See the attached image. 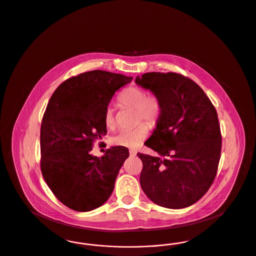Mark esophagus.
Masks as SVG:
<instances>
[{
	"label": "esophagus",
	"mask_w": 256,
	"mask_h": 256,
	"mask_svg": "<svg viewBox=\"0 0 256 256\" xmlns=\"http://www.w3.org/2000/svg\"><path fill=\"white\" fill-rule=\"evenodd\" d=\"M136 154H137V152L135 150H130V156H136Z\"/></svg>",
	"instance_id": "1"
}]
</instances>
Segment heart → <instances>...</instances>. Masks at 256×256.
Segmentation results:
<instances>
[{"instance_id": "b5f03b06", "label": "heart", "mask_w": 256, "mask_h": 256, "mask_svg": "<svg viewBox=\"0 0 256 256\" xmlns=\"http://www.w3.org/2000/svg\"><path fill=\"white\" fill-rule=\"evenodd\" d=\"M118 102L122 108L135 110L137 124L143 121L150 128L156 126L163 115L164 106L158 95L156 93H146L144 88L139 86L126 88L118 97ZM104 122L110 130L114 128L116 126L114 110L111 106H108L104 110ZM146 124H139L132 130H120L111 137V144L126 148L139 146L148 134Z\"/></svg>"}]
</instances>
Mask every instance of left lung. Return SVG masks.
<instances>
[{"mask_svg": "<svg viewBox=\"0 0 256 256\" xmlns=\"http://www.w3.org/2000/svg\"><path fill=\"white\" fill-rule=\"evenodd\" d=\"M135 82L158 94L164 106L145 143L158 156L137 154L143 162L141 187L160 206H190L206 193L217 174L222 134L216 108L195 82L180 74H143Z\"/></svg>", "mask_w": 256, "mask_h": 256, "instance_id": "left-lung-1", "label": "left lung"}]
</instances>
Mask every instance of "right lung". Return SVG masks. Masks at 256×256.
Returning <instances> with one entry per match:
<instances>
[{
  "label": "right lung",
  "mask_w": 256,
  "mask_h": 256,
  "mask_svg": "<svg viewBox=\"0 0 256 256\" xmlns=\"http://www.w3.org/2000/svg\"><path fill=\"white\" fill-rule=\"evenodd\" d=\"M132 76L94 70L72 76L50 98L40 130V169L56 198L86 212L110 198L119 170L128 158L124 146H112L98 158L93 143L106 134L104 110L114 93Z\"/></svg>",
  "instance_id": "1"
}]
</instances>
